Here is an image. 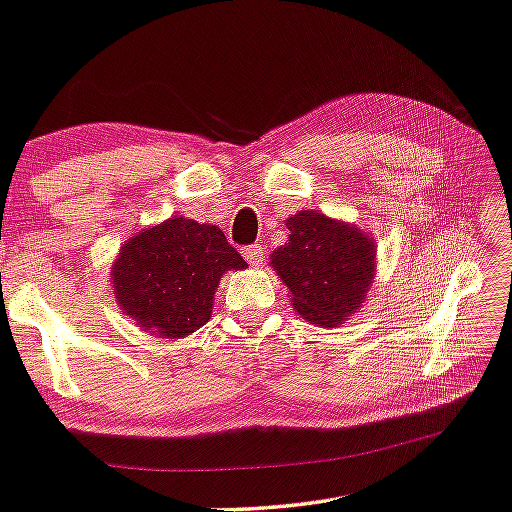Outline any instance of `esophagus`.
<instances>
[{
  "mask_svg": "<svg viewBox=\"0 0 512 512\" xmlns=\"http://www.w3.org/2000/svg\"><path fill=\"white\" fill-rule=\"evenodd\" d=\"M241 255L246 257V262L250 264V266H259L264 262V250L259 248V246H246V248H241Z\"/></svg>",
  "mask_w": 512,
  "mask_h": 512,
  "instance_id": "esophagus-1",
  "label": "esophagus"
}]
</instances>
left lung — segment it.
I'll return each mask as SVG.
<instances>
[{"label": "left lung", "instance_id": "obj_1", "mask_svg": "<svg viewBox=\"0 0 512 512\" xmlns=\"http://www.w3.org/2000/svg\"><path fill=\"white\" fill-rule=\"evenodd\" d=\"M286 228L288 239L273 250L271 266L291 291L293 309L318 327H338L374 282V239L318 210L291 215Z\"/></svg>", "mask_w": 512, "mask_h": 512}]
</instances>
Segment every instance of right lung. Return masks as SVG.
<instances>
[{"mask_svg":"<svg viewBox=\"0 0 512 512\" xmlns=\"http://www.w3.org/2000/svg\"><path fill=\"white\" fill-rule=\"evenodd\" d=\"M246 266L217 226L172 217L123 244L111 288L120 309L145 331L179 340L210 320L221 275Z\"/></svg>","mask_w":512,"mask_h":512,"instance_id":"add662e5","label":"right lung"}]
</instances>
